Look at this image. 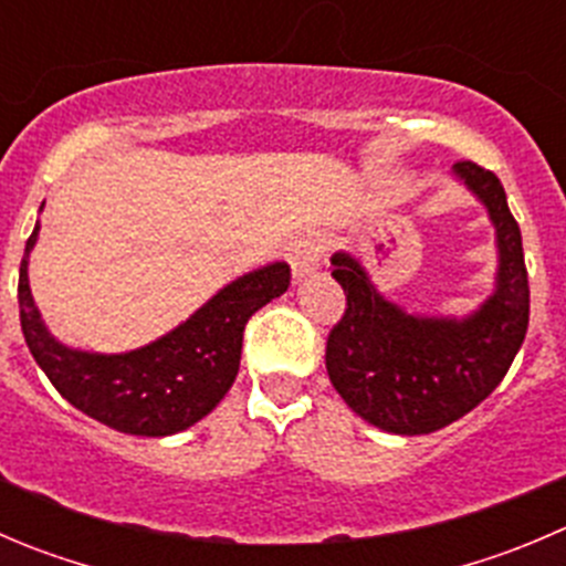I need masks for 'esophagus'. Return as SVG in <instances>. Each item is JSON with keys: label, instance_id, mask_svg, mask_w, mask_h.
I'll return each instance as SVG.
<instances>
[{"label": "esophagus", "instance_id": "34e87169", "mask_svg": "<svg viewBox=\"0 0 566 566\" xmlns=\"http://www.w3.org/2000/svg\"><path fill=\"white\" fill-rule=\"evenodd\" d=\"M287 260H290V268H293L295 279H304L310 276V273H315L323 260L321 238H317V234H304V238L293 240L287 249Z\"/></svg>", "mask_w": 566, "mask_h": 566}]
</instances>
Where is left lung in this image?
Instances as JSON below:
<instances>
[{
	"instance_id": "obj_1",
	"label": "left lung",
	"mask_w": 566,
	"mask_h": 566,
	"mask_svg": "<svg viewBox=\"0 0 566 566\" xmlns=\"http://www.w3.org/2000/svg\"><path fill=\"white\" fill-rule=\"evenodd\" d=\"M457 174L497 227V290L473 317H411L384 301L348 254L332 260L345 312L326 339V370L345 403L392 434H431L481 403L512 367L528 332L531 290L523 238L490 168L459 160Z\"/></svg>"
}]
</instances>
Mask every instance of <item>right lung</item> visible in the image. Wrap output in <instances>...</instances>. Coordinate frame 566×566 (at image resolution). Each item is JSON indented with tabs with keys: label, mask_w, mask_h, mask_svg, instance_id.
<instances>
[{
	"label": "right lung",
	"mask_w": 566,
	"mask_h": 566,
	"mask_svg": "<svg viewBox=\"0 0 566 566\" xmlns=\"http://www.w3.org/2000/svg\"><path fill=\"white\" fill-rule=\"evenodd\" d=\"M27 240L19 268V315L27 348L60 395L109 429L135 437H168L210 415L240 367L249 317L290 287L284 262L238 279L177 332L118 356L82 354L54 343L27 284Z\"/></svg>",
	"instance_id": "obj_1"
}]
</instances>
